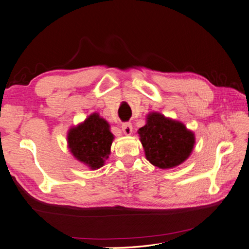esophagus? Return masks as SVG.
Here are the masks:
<instances>
[{
  "mask_svg": "<svg viewBox=\"0 0 249 249\" xmlns=\"http://www.w3.org/2000/svg\"><path fill=\"white\" fill-rule=\"evenodd\" d=\"M122 130L123 132L124 133V135H126V136H129V135L132 134L133 132V127H132V124L130 123H124L122 124Z\"/></svg>",
  "mask_w": 249,
  "mask_h": 249,
  "instance_id": "34e87169",
  "label": "esophagus"
}]
</instances>
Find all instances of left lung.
Returning a JSON list of instances; mask_svg holds the SVG:
<instances>
[{
  "label": "left lung",
  "mask_w": 249,
  "mask_h": 249,
  "mask_svg": "<svg viewBox=\"0 0 249 249\" xmlns=\"http://www.w3.org/2000/svg\"><path fill=\"white\" fill-rule=\"evenodd\" d=\"M146 160L161 169L175 168L190 157L195 135L178 120L159 112L146 115V124L138 130Z\"/></svg>",
  "instance_id": "8db88e82"
}]
</instances>
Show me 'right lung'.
<instances>
[{
    "mask_svg": "<svg viewBox=\"0 0 249 249\" xmlns=\"http://www.w3.org/2000/svg\"><path fill=\"white\" fill-rule=\"evenodd\" d=\"M113 140L114 135L110 131V124L96 112L67 132V147L71 154L91 170L104 166L111 154Z\"/></svg>",
    "mask_w": 249,
    "mask_h": 249,
    "instance_id": "add662e5",
    "label": "right lung"
}]
</instances>
